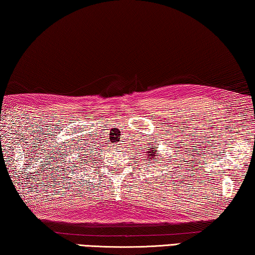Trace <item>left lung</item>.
I'll list each match as a JSON object with an SVG mask.
<instances>
[{
    "mask_svg": "<svg viewBox=\"0 0 255 255\" xmlns=\"http://www.w3.org/2000/svg\"><path fill=\"white\" fill-rule=\"evenodd\" d=\"M151 151H152V150H151ZM154 151H156V150H154ZM156 154H157V152H156ZM149 155H150V156H151V157H152V158H154V159H155V156H157V155H154V154H151V152H150V154H149Z\"/></svg>",
    "mask_w": 255,
    "mask_h": 255,
    "instance_id": "obj_1",
    "label": "left lung"
}]
</instances>
